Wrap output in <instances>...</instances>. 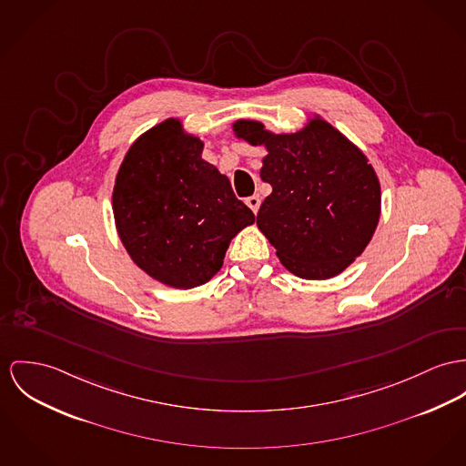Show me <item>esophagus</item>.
<instances>
[{"label":"esophagus","instance_id":"1","mask_svg":"<svg viewBox=\"0 0 466 466\" xmlns=\"http://www.w3.org/2000/svg\"><path fill=\"white\" fill-rule=\"evenodd\" d=\"M245 202H247V206L250 208L253 213H257V211H258V208H260V198H258L257 195H253V197H248V198H247Z\"/></svg>","mask_w":466,"mask_h":466}]
</instances>
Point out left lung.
<instances>
[{
	"label": "left lung",
	"mask_w": 466,
	"mask_h": 466,
	"mask_svg": "<svg viewBox=\"0 0 466 466\" xmlns=\"http://www.w3.org/2000/svg\"><path fill=\"white\" fill-rule=\"evenodd\" d=\"M238 137L266 145L260 179L273 191L257 225L290 273L324 280L342 273L369 245L381 208L380 180L361 150L324 120L294 135H271L239 120Z\"/></svg>",
	"instance_id": "1"
}]
</instances>
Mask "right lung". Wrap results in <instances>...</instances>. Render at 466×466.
<instances>
[{
    "label": "right lung",
    "instance_id": "1",
    "mask_svg": "<svg viewBox=\"0 0 466 466\" xmlns=\"http://www.w3.org/2000/svg\"><path fill=\"white\" fill-rule=\"evenodd\" d=\"M204 144L165 120L127 150L113 187V215L131 258L176 289L211 280L230 239L255 221L230 180L202 159Z\"/></svg>",
    "mask_w": 466,
    "mask_h": 466
}]
</instances>
